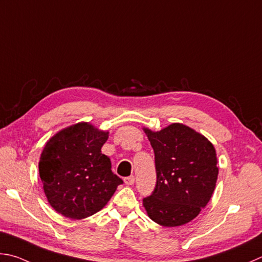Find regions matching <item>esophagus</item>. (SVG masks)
Segmentation results:
<instances>
[{
	"mask_svg": "<svg viewBox=\"0 0 262 262\" xmlns=\"http://www.w3.org/2000/svg\"><path fill=\"white\" fill-rule=\"evenodd\" d=\"M124 182H125V185H127V186L133 185V184H135V177L130 176V177L124 178Z\"/></svg>",
	"mask_w": 262,
	"mask_h": 262,
	"instance_id": "obj_1",
	"label": "esophagus"
}]
</instances>
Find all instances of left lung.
<instances>
[{
	"mask_svg": "<svg viewBox=\"0 0 262 262\" xmlns=\"http://www.w3.org/2000/svg\"><path fill=\"white\" fill-rule=\"evenodd\" d=\"M154 149L156 185L142 200L149 218L177 227L196 218L209 203L219 169L213 145L180 123L159 132L145 129Z\"/></svg>",
	"mask_w": 262,
	"mask_h": 262,
	"instance_id": "8db88e82",
	"label": "left lung"
}]
</instances>
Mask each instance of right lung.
<instances>
[{
  "instance_id": "obj_1",
  "label": "right lung",
  "mask_w": 262,
  "mask_h": 262,
  "mask_svg": "<svg viewBox=\"0 0 262 262\" xmlns=\"http://www.w3.org/2000/svg\"><path fill=\"white\" fill-rule=\"evenodd\" d=\"M108 132L89 123L59 131L47 142L38 163L48 202L58 213L84 219L100 211L123 180L101 152Z\"/></svg>"
}]
</instances>
